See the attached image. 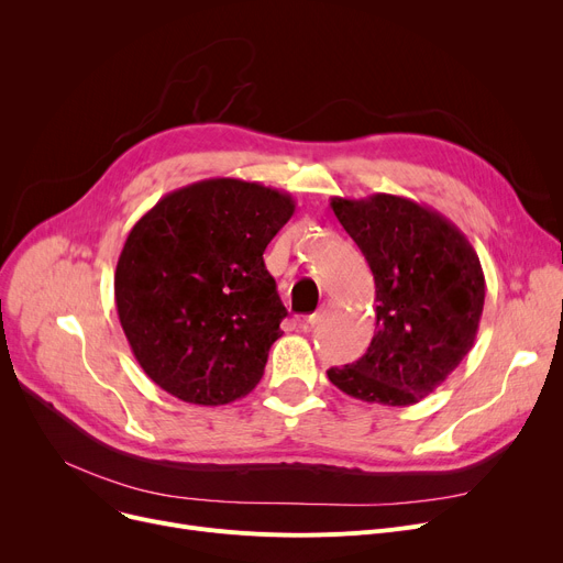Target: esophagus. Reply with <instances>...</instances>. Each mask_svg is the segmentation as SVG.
<instances>
[{
  "instance_id": "34e87169",
  "label": "esophagus",
  "mask_w": 563,
  "mask_h": 563,
  "mask_svg": "<svg viewBox=\"0 0 563 563\" xmlns=\"http://www.w3.org/2000/svg\"><path fill=\"white\" fill-rule=\"evenodd\" d=\"M331 310H333V303H331V301H323V303L319 306V310H317L314 314H310V317H308V323H310V327H321V323L329 319Z\"/></svg>"
}]
</instances>
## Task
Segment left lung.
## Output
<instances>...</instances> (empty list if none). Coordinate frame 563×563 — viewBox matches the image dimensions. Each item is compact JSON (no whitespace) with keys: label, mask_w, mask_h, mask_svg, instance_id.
I'll list each match as a JSON object with an SVG mask.
<instances>
[{"label":"left lung","mask_w":563,"mask_h":563,"mask_svg":"<svg viewBox=\"0 0 563 563\" xmlns=\"http://www.w3.org/2000/svg\"><path fill=\"white\" fill-rule=\"evenodd\" d=\"M331 207L374 274L376 331L363 358L327 374L361 401L418 404L477 340L486 297L479 255L450 219L404 196H335Z\"/></svg>","instance_id":"obj_1"}]
</instances>
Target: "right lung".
Masks as SVG:
<instances>
[{
	"instance_id": "obj_1",
	"label": "right lung",
	"mask_w": 563,
	"mask_h": 563,
	"mask_svg": "<svg viewBox=\"0 0 563 563\" xmlns=\"http://www.w3.org/2000/svg\"><path fill=\"white\" fill-rule=\"evenodd\" d=\"M294 207L285 191L210 177L134 223L115 264V310L162 390L223 406L257 386L287 317L262 255Z\"/></svg>"
}]
</instances>
